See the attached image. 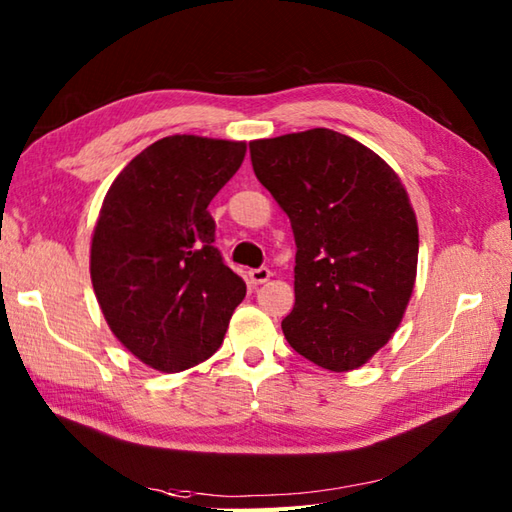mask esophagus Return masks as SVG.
I'll use <instances>...</instances> for the list:
<instances>
[{
    "instance_id": "esophagus-1",
    "label": "esophagus",
    "mask_w": 512,
    "mask_h": 512,
    "mask_svg": "<svg viewBox=\"0 0 512 512\" xmlns=\"http://www.w3.org/2000/svg\"><path fill=\"white\" fill-rule=\"evenodd\" d=\"M270 270L268 268H255V270H250L248 273V277H250V284H255V286H259V284H266V281L270 279Z\"/></svg>"
}]
</instances>
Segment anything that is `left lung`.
Masks as SVG:
<instances>
[{"label":"left lung","mask_w":512,"mask_h":512,"mask_svg":"<svg viewBox=\"0 0 512 512\" xmlns=\"http://www.w3.org/2000/svg\"><path fill=\"white\" fill-rule=\"evenodd\" d=\"M250 160L295 233V352L330 372L365 365L405 317L418 222L396 171L358 140L317 127L253 140Z\"/></svg>","instance_id":"8db88e82"}]
</instances>
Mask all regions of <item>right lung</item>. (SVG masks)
<instances>
[{"instance_id": "right-lung-1", "label": "right lung", "mask_w": 512, "mask_h": 512, "mask_svg": "<svg viewBox=\"0 0 512 512\" xmlns=\"http://www.w3.org/2000/svg\"><path fill=\"white\" fill-rule=\"evenodd\" d=\"M246 143L156 140L107 191L90 248L94 295L114 336L158 372H182L222 345L244 279L224 264L209 204Z\"/></svg>"}]
</instances>
